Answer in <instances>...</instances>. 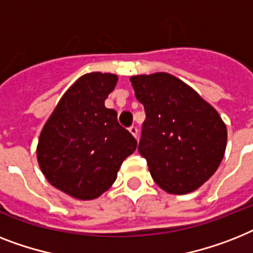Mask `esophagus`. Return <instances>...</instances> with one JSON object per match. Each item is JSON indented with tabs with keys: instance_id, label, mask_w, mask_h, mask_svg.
I'll use <instances>...</instances> for the list:
<instances>
[{
	"instance_id": "1",
	"label": "esophagus",
	"mask_w": 253,
	"mask_h": 253,
	"mask_svg": "<svg viewBox=\"0 0 253 253\" xmlns=\"http://www.w3.org/2000/svg\"><path fill=\"white\" fill-rule=\"evenodd\" d=\"M128 130H130V132L132 133L133 136H135L137 139V133H139V130H137V127L136 126H131L130 128H128Z\"/></svg>"
}]
</instances>
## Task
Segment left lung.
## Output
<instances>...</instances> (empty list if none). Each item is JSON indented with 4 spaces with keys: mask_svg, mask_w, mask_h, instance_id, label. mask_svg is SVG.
Instances as JSON below:
<instances>
[{
    "mask_svg": "<svg viewBox=\"0 0 253 253\" xmlns=\"http://www.w3.org/2000/svg\"><path fill=\"white\" fill-rule=\"evenodd\" d=\"M145 121L137 151L156 183L166 192L198 190L225 155L227 130L212 105L166 73L131 77Z\"/></svg>",
    "mask_w": 253,
    "mask_h": 253,
    "instance_id": "obj_1",
    "label": "left lung"
}]
</instances>
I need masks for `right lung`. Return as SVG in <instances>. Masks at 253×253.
<instances>
[{
	"instance_id": "1",
	"label": "right lung",
	"mask_w": 253,
	"mask_h": 253,
	"mask_svg": "<svg viewBox=\"0 0 253 253\" xmlns=\"http://www.w3.org/2000/svg\"><path fill=\"white\" fill-rule=\"evenodd\" d=\"M114 74L89 73L63 94L45 123L38 161L48 182L79 200H92L110 188L136 140L105 108L117 84Z\"/></svg>"
}]
</instances>
